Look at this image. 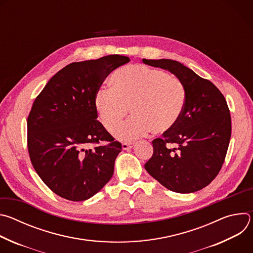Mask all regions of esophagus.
<instances>
[{"mask_svg":"<svg viewBox=\"0 0 253 253\" xmlns=\"http://www.w3.org/2000/svg\"><path fill=\"white\" fill-rule=\"evenodd\" d=\"M134 146L133 143H122V149L123 150H129Z\"/></svg>","mask_w":253,"mask_h":253,"instance_id":"1","label":"esophagus"}]
</instances>
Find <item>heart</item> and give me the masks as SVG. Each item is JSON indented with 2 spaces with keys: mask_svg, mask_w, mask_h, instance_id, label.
I'll return each instance as SVG.
<instances>
[{
  "mask_svg": "<svg viewBox=\"0 0 253 253\" xmlns=\"http://www.w3.org/2000/svg\"><path fill=\"white\" fill-rule=\"evenodd\" d=\"M112 89L102 88L95 96V107L103 126L114 133L129 109L133 117L116 135L130 141L151 130L164 133L181 117L186 90L183 83L165 72L140 64L125 66L112 76Z\"/></svg>",
  "mask_w": 253,
  "mask_h": 253,
  "instance_id": "heart-1",
  "label": "heart"
}]
</instances>
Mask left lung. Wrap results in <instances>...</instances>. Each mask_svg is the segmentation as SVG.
Returning a JSON list of instances; mask_svg holds the SVG:
<instances>
[{
  "label": "left lung",
  "mask_w": 253,
  "mask_h": 253,
  "mask_svg": "<svg viewBox=\"0 0 253 253\" xmlns=\"http://www.w3.org/2000/svg\"><path fill=\"white\" fill-rule=\"evenodd\" d=\"M146 65L169 71L186 90L183 113L162 138L152 141L146 171L167 189L192 193L207 186L224 162L231 137V118L224 96L214 84L170 59Z\"/></svg>",
  "instance_id": "left-lung-1"
}]
</instances>
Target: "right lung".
Segmentation results:
<instances>
[{
    "instance_id": "right-lung-1",
    "label": "right lung",
    "mask_w": 253,
    "mask_h": 253,
    "mask_svg": "<svg viewBox=\"0 0 253 253\" xmlns=\"http://www.w3.org/2000/svg\"><path fill=\"white\" fill-rule=\"evenodd\" d=\"M130 59L109 55L72 63L56 73L36 98L28 117V150L43 182L57 195L84 201L114 173L121 143L97 119L95 96L105 78ZM107 140L105 147L88 148Z\"/></svg>"
}]
</instances>
